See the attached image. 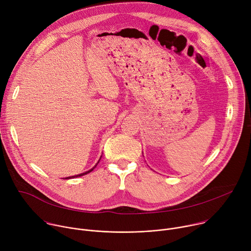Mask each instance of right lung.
Listing matches in <instances>:
<instances>
[{
  "label": "right lung",
  "instance_id": "obj_1",
  "mask_svg": "<svg viewBox=\"0 0 251 251\" xmlns=\"http://www.w3.org/2000/svg\"><path fill=\"white\" fill-rule=\"evenodd\" d=\"M102 157V156H101ZM101 157H100V159H101ZM100 159L98 160V162L95 164V166L93 167V168H91L90 170H88V171H86V172H84V173H81V174H79V175H75V176H66V177H64V178H66V180H69V178H74V177H78V176H84V175H86V174H88V173H90V172H92L93 171V169H95L96 168V166L98 165V163H99V161H100Z\"/></svg>",
  "mask_w": 251,
  "mask_h": 251
}]
</instances>
